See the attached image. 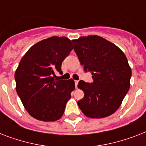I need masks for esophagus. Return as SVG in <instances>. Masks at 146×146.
Here are the masks:
<instances>
[{
    "label": "esophagus",
    "instance_id": "34e87169",
    "mask_svg": "<svg viewBox=\"0 0 146 146\" xmlns=\"http://www.w3.org/2000/svg\"><path fill=\"white\" fill-rule=\"evenodd\" d=\"M78 82H79V81H77V80H76V81H75V86H76V88H77V85H78Z\"/></svg>",
    "mask_w": 146,
    "mask_h": 146
}]
</instances>
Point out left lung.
Masks as SVG:
<instances>
[{
	"mask_svg": "<svg viewBox=\"0 0 146 146\" xmlns=\"http://www.w3.org/2000/svg\"><path fill=\"white\" fill-rule=\"evenodd\" d=\"M74 51L85 73L91 72L93 82L80 80L78 88L84 98L78 103L88 117L105 118L113 114L130 88L131 69L118 46L101 36H82L72 40Z\"/></svg>",
	"mask_w": 146,
	"mask_h": 146,
	"instance_id": "8db88e82",
	"label": "left lung"
}]
</instances>
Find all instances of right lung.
<instances>
[{"label":"right lung","instance_id":"obj_1","mask_svg":"<svg viewBox=\"0 0 146 146\" xmlns=\"http://www.w3.org/2000/svg\"><path fill=\"white\" fill-rule=\"evenodd\" d=\"M67 37L52 36L31 47L15 71L16 92L25 110L32 117L42 121L61 118L71 92L73 79H54L62 73L61 64L73 50Z\"/></svg>","mask_w":146,"mask_h":146}]
</instances>
